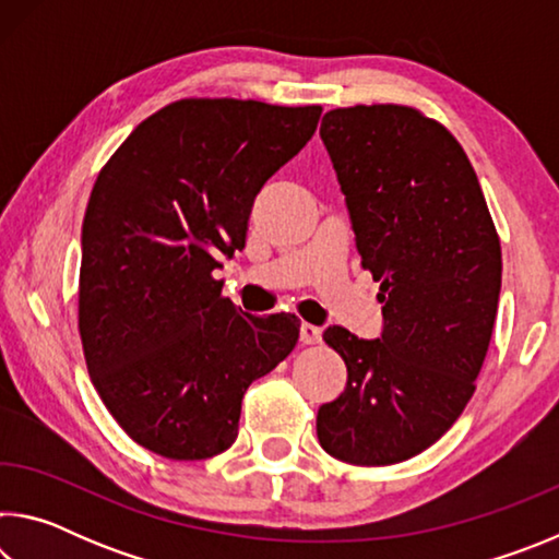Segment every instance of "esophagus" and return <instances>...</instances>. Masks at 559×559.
Wrapping results in <instances>:
<instances>
[{"mask_svg": "<svg viewBox=\"0 0 559 559\" xmlns=\"http://www.w3.org/2000/svg\"><path fill=\"white\" fill-rule=\"evenodd\" d=\"M320 340H323V333H320V328L310 325V323H302L300 325V343L302 345H318Z\"/></svg>", "mask_w": 559, "mask_h": 559, "instance_id": "obj_1", "label": "esophagus"}]
</instances>
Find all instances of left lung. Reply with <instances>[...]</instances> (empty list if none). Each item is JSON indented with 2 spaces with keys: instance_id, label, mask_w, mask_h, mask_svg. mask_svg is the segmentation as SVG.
<instances>
[{
  "instance_id": "8db88e82",
  "label": "left lung",
  "mask_w": 559,
  "mask_h": 559,
  "mask_svg": "<svg viewBox=\"0 0 559 559\" xmlns=\"http://www.w3.org/2000/svg\"><path fill=\"white\" fill-rule=\"evenodd\" d=\"M362 269L380 281L382 335L333 325L347 384L318 409V441L355 466H390L447 433L476 392L500 296V241L459 140L406 106L325 112Z\"/></svg>"
}]
</instances>
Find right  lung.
<instances>
[{
	"mask_svg": "<svg viewBox=\"0 0 559 559\" xmlns=\"http://www.w3.org/2000/svg\"><path fill=\"white\" fill-rule=\"evenodd\" d=\"M320 112L185 98L100 169L81 231V343L103 404L147 451L202 461L229 449L243 392L296 347V316L243 313L214 271L243 249L259 192Z\"/></svg>",
	"mask_w": 559,
	"mask_h": 559,
	"instance_id": "right-lung-1",
	"label": "right lung"
}]
</instances>
